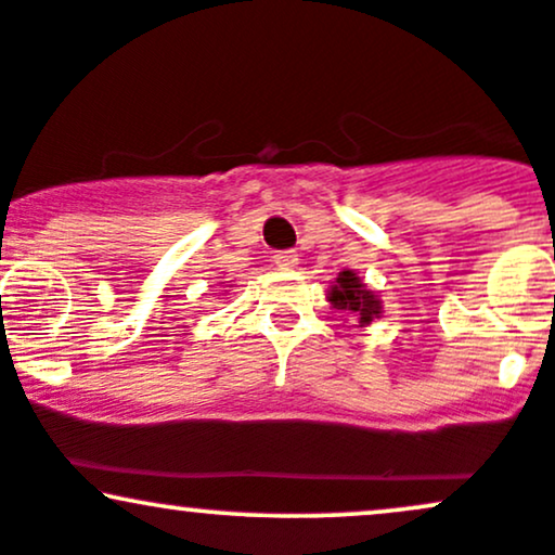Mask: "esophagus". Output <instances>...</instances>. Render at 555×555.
Returning <instances> with one entry per match:
<instances>
[{
    "label": "esophagus",
    "instance_id": "esophagus-1",
    "mask_svg": "<svg viewBox=\"0 0 555 555\" xmlns=\"http://www.w3.org/2000/svg\"><path fill=\"white\" fill-rule=\"evenodd\" d=\"M273 263H276L279 269H295L297 253L295 250H276V256H273Z\"/></svg>",
    "mask_w": 555,
    "mask_h": 555
}]
</instances>
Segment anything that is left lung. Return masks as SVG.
Wrapping results in <instances>:
<instances>
[{
	"instance_id": "left-lung-1",
	"label": "left lung",
	"mask_w": 555,
	"mask_h": 555,
	"mask_svg": "<svg viewBox=\"0 0 555 555\" xmlns=\"http://www.w3.org/2000/svg\"><path fill=\"white\" fill-rule=\"evenodd\" d=\"M328 302L336 310H347V313L358 315L360 323H371L373 315L380 313L378 297L371 289H365V284L360 282V276L354 271H341L336 284L331 286Z\"/></svg>"
}]
</instances>
